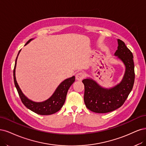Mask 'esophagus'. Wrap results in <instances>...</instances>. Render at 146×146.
Listing matches in <instances>:
<instances>
[{
  "label": "esophagus",
  "mask_w": 146,
  "mask_h": 146,
  "mask_svg": "<svg viewBox=\"0 0 146 146\" xmlns=\"http://www.w3.org/2000/svg\"><path fill=\"white\" fill-rule=\"evenodd\" d=\"M85 77V73L83 72H79L76 75V79L78 81H82Z\"/></svg>",
  "instance_id": "esophagus-1"
}]
</instances>
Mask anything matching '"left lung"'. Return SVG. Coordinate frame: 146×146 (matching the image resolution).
<instances>
[{
  "label": "left lung",
  "instance_id": "1",
  "mask_svg": "<svg viewBox=\"0 0 146 146\" xmlns=\"http://www.w3.org/2000/svg\"><path fill=\"white\" fill-rule=\"evenodd\" d=\"M117 50L115 55L125 66L124 76L116 86L106 88L92 79L82 81L84 85V102L88 109L98 113L113 111L123 105L132 90L135 81V70L132 53L123 41L117 39Z\"/></svg>",
  "mask_w": 146,
  "mask_h": 146
}]
</instances>
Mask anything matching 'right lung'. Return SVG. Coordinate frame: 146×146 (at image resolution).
I'll return each instance as SVG.
<instances>
[{
  "label": "right lung",
  "instance_id": "1",
  "mask_svg": "<svg viewBox=\"0 0 146 146\" xmlns=\"http://www.w3.org/2000/svg\"><path fill=\"white\" fill-rule=\"evenodd\" d=\"M31 40L32 39L28 41L25 44V45L29 44ZM20 51L21 50L19 51L17 56L19 54ZM17 56L16 59L15 68H14L13 70V77L15 87L17 89L19 95V97L23 104L30 110L36 113L37 114L41 115H49L55 113L56 112L58 111L64 104L65 99H66L67 92L70 87L75 81V77L73 76L71 78L66 79L63 82H61L59 84V86L58 87V88H56V90L53 94V95L49 99H48L47 100L40 102L32 101L23 95L16 81L15 76V70L16 67Z\"/></svg>",
  "mask_w": 146,
  "mask_h": 146
}]
</instances>
